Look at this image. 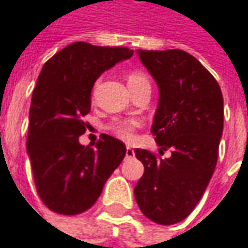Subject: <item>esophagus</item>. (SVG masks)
Here are the masks:
<instances>
[{
	"mask_svg": "<svg viewBox=\"0 0 248 248\" xmlns=\"http://www.w3.org/2000/svg\"><path fill=\"white\" fill-rule=\"evenodd\" d=\"M132 156H135V150L130 148V147H127L126 148V158H132Z\"/></svg>",
	"mask_w": 248,
	"mask_h": 248,
	"instance_id": "1",
	"label": "esophagus"
}]
</instances>
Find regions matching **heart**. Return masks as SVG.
Wrapping results in <instances>:
<instances>
[{"instance_id": "b5f03b06", "label": "heart", "mask_w": 248, "mask_h": 248, "mask_svg": "<svg viewBox=\"0 0 248 248\" xmlns=\"http://www.w3.org/2000/svg\"><path fill=\"white\" fill-rule=\"evenodd\" d=\"M126 79H127V86L130 90H133L136 87H140V86H144V84H150L147 75L141 70L129 72ZM140 126H141V121L135 119V118H132V119H115V121L107 124V130L111 135L124 140V141H132L135 139L136 130Z\"/></svg>"}]
</instances>
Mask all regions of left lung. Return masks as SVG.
<instances>
[{
    "mask_svg": "<svg viewBox=\"0 0 248 248\" xmlns=\"http://www.w3.org/2000/svg\"><path fill=\"white\" fill-rule=\"evenodd\" d=\"M159 87L151 127L161 158L136 148L144 173L135 187L137 205L148 219L173 225L196 208L217 167L223 132V97L218 81L182 49L139 51Z\"/></svg>",
    "mask_w": 248,
    "mask_h": 248,
    "instance_id": "8db88e82",
    "label": "left lung"
}]
</instances>
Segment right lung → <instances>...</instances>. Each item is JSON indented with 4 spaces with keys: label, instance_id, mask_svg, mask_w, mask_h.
Segmentation results:
<instances>
[{
    "label": "right lung",
    "instance_id": "obj_1",
    "mask_svg": "<svg viewBox=\"0 0 248 248\" xmlns=\"http://www.w3.org/2000/svg\"><path fill=\"white\" fill-rule=\"evenodd\" d=\"M133 55L126 47L72 43L49 58L33 90L26 148L43 204L57 214L78 215L94 205L107 179L121 165L124 144L109 135L81 145L83 116L92 108L98 76Z\"/></svg>",
    "mask_w": 248,
    "mask_h": 248
}]
</instances>
